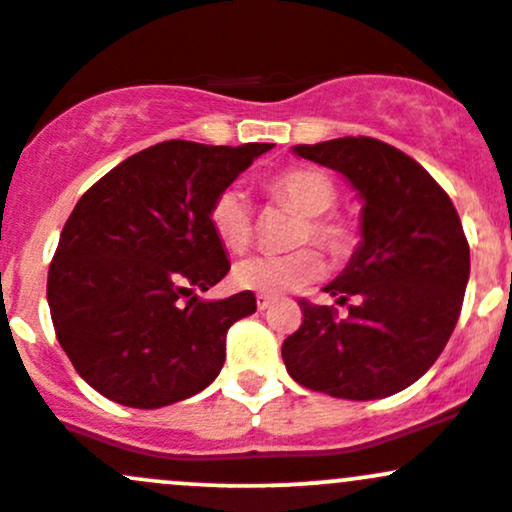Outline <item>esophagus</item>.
I'll return each mask as SVG.
<instances>
[{
	"label": "esophagus",
	"instance_id": "obj_1",
	"mask_svg": "<svg viewBox=\"0 0 512 512\" xmlns=\"http://www.w3.org/2000/svg\"><path fill=\"white\" fill-rule=\"evenodd\" d=\"M272 302H275V297H270V294H257V309H267L272 307Z\"/></svg>",
	"mask_w": 512,
	"mask_h": 512
}]
</instances>
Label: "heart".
I'll return each mask as SVG.
<instances>
[{"instance_id": "obj_1", "label": "heart", "mask_w": 512, "mask_h": 512, "mask_svg": "<svg viewBox=\"0 0 512 512\" xmlns=\"http://www.w3.org/2000/svg\"><path fill=\"white\" fill-rule=\"evenodd\" d=\"M267 195L302 215L294 245L322 247L332 257H347L356 242L354 225L334 213L337 185L319 168H287L267 180ZM210 230L227 250L240 252L250 245L255 223L245 195L237 188H225L210 203ZM324 262L317 250L302 247L289 255H252L232 267V282L240 289L260 294H280L319 280Z\"/></svg>"}]
</instances>
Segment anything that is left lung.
Masks as SVG:
<instances>
[{
  "mask_svg": "<svg viewBox=\"0 0 512 512\" xmlns=\"http://www.w3.org/2000/svg\"><path fill=\"white\" fill-rule=\"evenodd\" d=\"M294 153L342 173L359 190L361 245L324 287L337 309L299 299L304 322L282 344L297 384L337 399H384L421 379L451 339L471 250L446 190L399 148L366 136Z\"/></svg>",
  "mask_w": 512,
  "mask_h": 512,
  "instance_id": "8db88e82",
  "label": "left lung"
}]
</instances>
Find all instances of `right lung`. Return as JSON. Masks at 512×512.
<instances>
[{
    "mask_svg": "<svg viewBox=\"0 0 512 512\" xmlns=\"http://www.w3.org/2000/svg\"><path fill=\"white\" fill-rule=\"evenodd\" d=\"M272 143L163 141L91 185L61 230L46 299L81 379L133 409H160L220 374L227 329L257 309L250 289L198 299L230 270L210 203Z\"/></svg>",
    "mask_w": 512,
    "mask_h": 512,
    "instance_id": "1",
    "label": "right lung"
}]
</instances>
